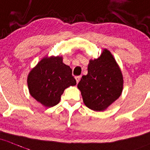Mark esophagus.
I'll return each instance as SVG.
<instances>
[{"label": "esophagus", "instance_id": "esophagus-1", "mask_svg": "<svg viewBox=\"0 0 150 150\" xmlns=\"http://www.w3.org/2000/svg\"><path fill=\"white\" fill-rule=\"evenodd\" d=\"M75 80H76L77 83H78V82H79L80 80H81V76H76L75 77Z\"/></svg>", "mask_w": 150, "mask_h": 150}]
</instances>
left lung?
<instances>
[{"instance_id":"1","label":"left lung","mask_w":150,"mask_h":150,"mask_svg":"<svg viewBox=\"0 0 150 150\" xmlns=\"http://www.w3.org/2000/svg\"><path fill=\"white\" fill-rule=\"evenodd\" d=\"M88 73L78 84L88 108L101 112L121 96L124 87L122 72L112 53L103 49L99 58L89 60Z\"/></svg>"}]
</instances>
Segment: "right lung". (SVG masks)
Here are the masks:
<instances>
[{"mask_svg": "<svg viewBox=\"0 0 150 150\" xmlns=\"http://www.w3.org/2000/svg\"><path fill=\"white\" fill-rule=\"evenodd\" d=\"M27 85L32 97L44 107H52L59 103L65 89L76 85V81L70 67L63 63L62 56H47L31 69Z\"/></svg>", "mask_w": 150, "mask_h": 150, "instance_id": "add662e5", "label": "right lung"}]
</instances>
